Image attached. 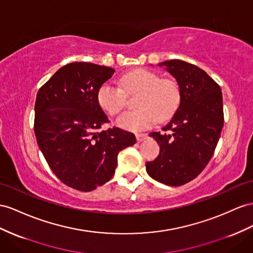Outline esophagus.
Masks as SVG:
<instances>
[{"mask_svg":"<svg viewBox=\"0 0 253 253\" xmlns=\"http://www.w3.org/2000/svg\"><path fill=\"white\" fill-rule=\"evenodd\" d=\"M135 137H137L138 142H142L147 138V135L145 133H137V134H135Z\"/></svg>","mask_w":253,"mask_h":253,"instance_id":"esophagus-1","label":"esophagus"}]
</instances>
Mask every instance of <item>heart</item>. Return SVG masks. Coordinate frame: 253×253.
<instances>
[{
	"instance_id": "heart-1",
	"label": "heart",
	"mask_w": 253,
	"mask_h": 253,
	"mask_svg": "<svg viewBox=\"0 0 253 253\" xmlns=\"http://www.w3.org/2000/svg\"><path fill=\"white\" fill-rule=\"evenodd\" d=\"M121 86L106 82L97 90V101L110 115L124 109L127 95L139 93L135 107L139 109L122 114L115 124L126 130H142L152 127L157 121L168 120L176 111L180 101V89L176 81L161 79L152 70L137 69L126 74Z\"/></svg>"
}]
</instances>
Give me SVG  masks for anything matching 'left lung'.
Wrapping results in <instances>:
<instances>
[{
  "mask_svg": "<svg viewBox=\"0 0 253 253\" xmlns=\"http://www.w3.org/2000/svg\"><path fill=\"white\" fill-rule=\"evenodd\" d=\"M175 78L180 101L164 131L151 132L160 152L146 163L148 175L168 186H182L196 178L209 164L223 127L221 88L196 65L180 60L159 66Z\"/></svg>",
  "mask_w": 253,
  "mask_h": 253,
  "instance_id": "obj_1",
  "label": "left lung"
}]
</instances>
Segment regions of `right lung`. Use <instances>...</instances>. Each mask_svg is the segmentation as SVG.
Masks as SVG:
<instances>
[{"instance_id":"obj_1","label":"right lung","mask_w":253,"mask_h":253,"mask_svg":"<svg viewBox=\"0 0 253 253\" xmlns=\"http://www.w3.org/2000/svg\"><path fill=\"white\" fill-rule=\"evenodd\" d=\"M114 71L92 63H70L36 96L38 146L57 178L79 191H92L109 182L119 153L135 143L134 134L121 128L100 130L109 120L97 101V90Z\"/></svg>"}]
</instances>
